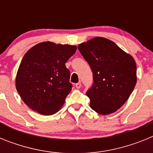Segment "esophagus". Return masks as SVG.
<instances>
[{"instance_id":"1","label":"esophagus","mask_w":153,"mask_h":153,"mask_svg":"<svg viewBox=\"0 0 153 153\" xmlns=\"http://www.w3.org/2000/svg\"><path fill=\"white\" fill-rule=\"evenodd\" d=\"M75 86H76V89H79L81 87V83H79H79H76Z\"/></svg>"}]
</instances>
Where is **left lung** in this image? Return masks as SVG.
<instances>
[{
    "label": "left lung",
    "mask_w": 153,
    "mask_h": 153,
    "mask_svg": "<svg viewBox=\"0 0 153 153\" xmlns=\"http://www.w3.org/2000/svg\"><path fill=\"white\" fill-rule=\"evenodd\" d=\"M78 50L93 72V85L86 93L90 107L101 115L114 113L136 86L134 59L114 42L100 36L80 44Z\"/></svg>",
    "instance_id": "8db88e82"
}]
</instances>
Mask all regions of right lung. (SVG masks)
<instances>
[{
    "label": "right lung",
    "mask_w": 153,
    "mask_h": 153,
    "mask_svg": "<svg viewBox=\"0 0 153 153\" xmlns=\"http://www.w3.org/2000/svg\"><path fill=\"white\" fill-rule=\"evenodd\" d=\"M76 51V46L47 41L25 53L16 76V88L30 109L49 116L61 108L73 86L65 63Z\"/></svg>",
    "instance_id": "right-lung-1"
}]
</instances>
